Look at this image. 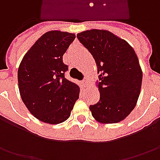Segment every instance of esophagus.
Wrapping results in <instances>:
<instances>
[{
	"label": "esophagus",
	"mask_w": 160,
	"mask_h": 160,
	"mask_svg": "<svg viewBox=\"0 0 160 160\" xmlns=\"http://www.w3.org/2000/svg\"><path fill=\"white\" fill-rule=\"evenodd\" d=\"M83 85L85 86V87H87L88 85H89V83H90V78L89 77H85L84 79L83 80Z\"/></svg>",
	"instance_id": "34e87169"
}]
</instances>
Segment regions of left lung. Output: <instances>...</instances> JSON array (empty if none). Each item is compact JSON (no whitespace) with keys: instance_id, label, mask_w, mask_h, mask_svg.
I'll use <instances>...</instances> for the list:
<instances>
[{"instance_id":"left-lung-1","label":"left lung","mask_w":160,"mask_h":160,"mask_svg":"<svg viewBox=\"0 0 160 160\" xmlns=\"http://www.w3.org/2000/svg\"><path fill=\"white\" fill-rule=\"evenodd\" d=\"M77 37L95 59L100 74V101L90 106L92 115L102 124L118 123L132 112L141 92L137 55L126 41L108 30H86Z\"/></svg>"}]
</instances>
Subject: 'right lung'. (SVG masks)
<instances>
[{
	"instance_id": "1",
	"label": "right lung",
	"mask_w": 160,
	"mask_h": 160,
	"mask_svg": "<svg viewBox=\"0 0 160 160\" xmlns=\"http://www.w3.org/2000/svg\"><path fill=\"white\" fill-rule=\"evenodd\" d=\"M76 34L58 30L43 34L22 58L18 89L30 113L42 122L56 125L70 117L80 88L65 77L63 55Z\"/></svg>"
}]
</instances>
